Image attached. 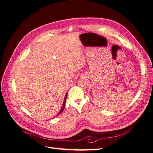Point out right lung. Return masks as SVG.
<instances>
[{
    "instance_id": "1",
    "label": "right lung",
    "mask_w": 153,
    "mask_h": 153,
    "mask_svg": "<svg viewBox=\"0 0 153 153\" xmlns=\"http://www.w3.org/2000/svg\"><path fill=\"white\" fill-rule=\"evenodd\" d=\"M67 96H68V92H66V96H65V98H64V102H63V105H62V106L61 109V110L59 111V112L57 114V115H59L61 114L62 113L63 110H64V106H65V104H66V98H67ZM57 115H56V116H57Z\"/></svg>"
}]
</instances>
